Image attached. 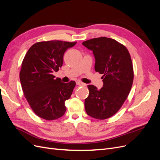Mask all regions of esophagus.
<instances>
[{
    "label": "esophagus",
    "mask_w": 160,
    "mask_h": 160,
    "mask_svg": "<svg viewBox=\"0 0 160 160\" xmlns=\"http://www.w3.org/2000/svg\"><path fill=\"white\" fill-rule=\"evenodd\" d=\"M76 84H77L78 86H86L85 84H84L83 82H76Z\"/></svg>",
    "instance_id": "34e87169"
}]
</instances>
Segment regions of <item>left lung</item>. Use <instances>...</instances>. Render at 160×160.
<instances>
[{"instance_id": "1", "label": "left lung", "mask_w": 160, "mask_h": 160, "mask_svg": "<svg viewBox=\"0 0 160 160\" xmlns=\"http://www.w3.org/2000/svg\"><path fill=\"white\" fill-rule=\"evenodd\" d=\"M82 44L93 51L95 70L103 74L100 89L88 86L86 112L93 118L105 120L120 110L131 91L134 77L131 58L126 46L110 38H95Z\"/></svg>"}]
</instances>
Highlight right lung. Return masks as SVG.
Instances as JSON below:
<instances>
[{
	"instance_id": "obj_1",
	"label": "right lung",
	"mask_w": 160,
	"mask_h": 160,
	"mask_svg": "<svg viewBox=\"0 0 160 160\" xmlns=\"http://www.w3.org/2000/svg\"><path fill=\"white\" fill-rule=\"evenodd\" d=\"M76 43L39 42L29 48L23 60L19 79L25 97L33 112L44 120H56L65 113V101L71 97L76 82L63 83L52 74L62 67L65 51Z\"/></svg>"
}]
</instances>
